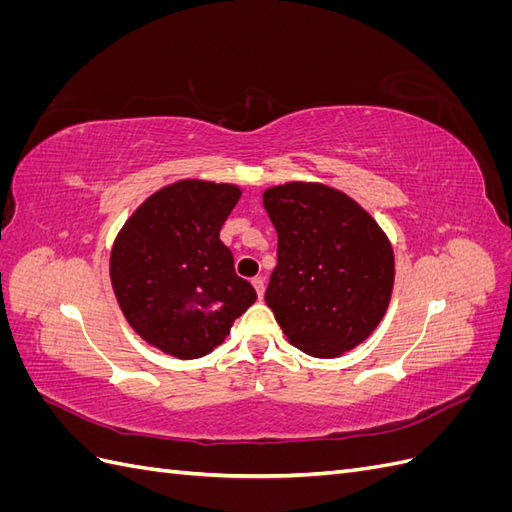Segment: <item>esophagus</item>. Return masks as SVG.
Here are the masks:
<instances>
[{
    "label": "esophagus",
    "mask_w": 512,
    "mask_h": 512,
    "mask_svg": "<svg viewBox=\"0 0 512 512\" xmlns=\"http://www.w3.org/2000/svg\"><path fill=\"white\" fill-rule=\"evenodd\" d=\"M252 284H254L256 292H258V299H262V294H265V280H262V277H254Z\"/></svg>",
    "instance_id": "esophagus-1"
}]
</instances>
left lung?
<instances>
[{
    "mask_svg": "<svg viewBox=\"0 0 512 512\" xmlns=\"http://www.w3.org/2000/svg\"><path fill=\"white\" fill-rule=\"evenodd\" d=\"M262 203L277 230L265 301L288 342L318 359L363 344L393 294L386 232L354 198L318 181L271 185Z\"/></svg>",
    "mask_w": 512,
    "mask_h": 512,
    "instance_id": "obj_1",
    "label": "left lung"
}]
</instances>
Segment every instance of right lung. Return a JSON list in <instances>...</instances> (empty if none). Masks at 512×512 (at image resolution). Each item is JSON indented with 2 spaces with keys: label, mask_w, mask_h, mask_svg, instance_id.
I'll return each mask as SVG.
<instances>
[{
  "label": "right lung",
  "mask_w": 512,
  "mask_h": 512,
  "mask_svg": "<svg viewBox=\"0 0 512 512\" xmlns=\"http://www.w3.org/2000/svg\"><path fill=\"white\" fill-rule=\"evenodd\" d=\"M241 192L205 179L168 183L132 211L113 241L108 273L123 318L175 359L213 352L256 301L220 241Z\"/></svg>",
  "instance_id": "obj_1"
}]
</instances>
